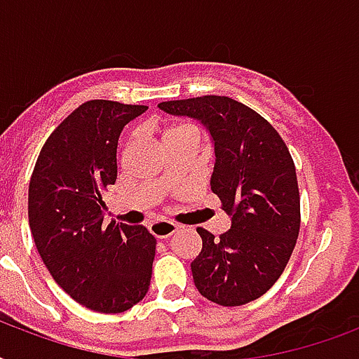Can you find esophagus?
<instances>
[{
    "label": "esophagus",
    "instance_id": "esophagus-1",
    "mask_svg": "<svg viewBox=\"0 0 359 359\" xmlns=\"http://www.w3.org/2000/svg\"><path fill=\"white\" fill-rule=\"evenodd\" d=\"M149 229H151V233L156 238H169V236L179 231V225L171 224V222H154V224H151Z\"/></svg>",
    "mask_w": 359,
    "mask_h": 359
}]
</instances>
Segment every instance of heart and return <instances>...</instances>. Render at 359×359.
<instances>
[{
    "label": "heart",
    "mask_w": 359,
    "mask_h": 359,
    "mask_svg": "<svg viewBox=\"0 0 359 359\" xmlns=\"http://www.w3.org/2000/svg\"><path fill=\"white\" fill-rule=\"evenodd\" d=\"M184 137H197L196 130L191 128L190 124H169L165 132H163V143H168V141L173 140H184Z\"/></svg>",
    "instance_id": "heart-1"
}]
</instances>
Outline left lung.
Here are the masks:
<instances>
[{"label": "left lung", "mask_w": 359, "mask_h": 359, "mask_svg": "<svg viewBox=\"0 0 359 359\" xmlns=\"http://www.w3.org/2000/svg\"><path fill=\"white\" fill-rule=\"evenodd\" d=\"M171 115L201 121L214 140L210 188L231 216L219 238L199 227L201 253L191 262L197 290L218 306L261 298L283 273L300 233V191L289 149L255 109L229 97L160 102Z\"/></svg>", "instance_id": "8db88e82"}]
</instances>
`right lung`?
<instances>
[{"mask_svg":"<svg viewBox=\"0 0 359 359\" xmlns=\"http://www.w3.org/2000/svg\"><path fill=\"white\" fill-rule=\"evenodd\" d=\"M147 106L89 100L53 130L29 180L36 251L55 283L81 306L123 313L143 300L156 238L141 225L104 224V191L117 180L123 128Z\"/></svg>","mask_w":359,"mask_h":359,"instance_id":"obj_1","label":"right lung"}]
</instances>
